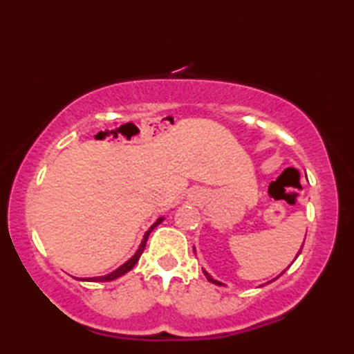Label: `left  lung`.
I'll return each mask as SVG.
<instances>
[{
    "mask_svg": "<svg viewBox=\"0 0 354 354\" xmlns=\"http://www.w3.org/2000/svg\"><path fill=\"white\" fill-rule=\"evenodd\" d=\"M301 248H303V245H301ZM299 253H301V250H299V251H298V254H299ZM298 254H297V256H298ZM295 259H297V257H295ZM284 272H286V270H284ZM284 272H283V273H284ZM283 273H281V274H283ZM205 274H206V278H207V281H211V283H212V284H217V286H223V284H221V283H220V281H217V279H214V278H212V277H211V274H209V273H206V272H205Z\"/></svg>",
    "mask_w": 354,
    "mask_h": 354,
    "instance_id": "1",
    "label": "left lung"
}]
</instances>
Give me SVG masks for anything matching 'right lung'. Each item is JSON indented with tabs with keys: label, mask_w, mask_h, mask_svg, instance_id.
<instances>
[{
	"label": "right lung",
	"mask_w": 354,
	"mask_h": 354,
	"mask_svg": "<svg viewBox=\"0 0 354 354\" xmlns=\"http://www.w3.org/2000/svg\"><path fill=\"white\" fill-rule=\"evenodd\" d=\"M164 218H158V221H156V223L149 227V230L145 232V236H143V241H142V243H140V247H139V250L136 251V254L131 257V259L128 261V262H124L122 267H118L115 272H112V273H109V274H106V277H97V278H86V279H81V281H95V283H106V281H112V279H115V278H118V277H122V274H124V273H128L131 268H133L136 263H137V261H139V257L142 256V253H143V250H145V245H147V241H148V236H149V232H151L156 226H158L160 221H162ZM76 279H80V278H76Z\"/></svg>",
	"instance_id": "add662e5"
}]
</instances>
